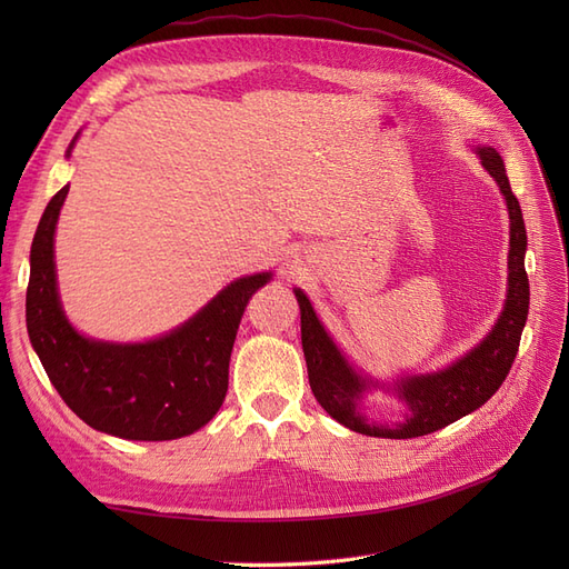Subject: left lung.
<instances>
[{
	"mask_svg": "<svg viewBox=\"0 0 569 569\" xmlns=\"http://www.w3.org/2000/svg\"><path fill=\"white\" fill-rule=\"evenodd\" d=\"M477 153L481 166L501 187L510 216L506 303L489 335L475 349L453 360L451 366L427 375H406L388 387L407 406V416L401 423L389 428L367 422L359 412V401L368 390L387 385L358 372L349 363L347 356L339 351L335 339L327 335L318 320L311 301L301 289H295L301 308V347L313 396L339 425L353 429L358 435L382 439H412L432 435L437 429L485 406L498 387L503 385L512 360L518 356L520 337L529 313V280L525 270L527 230L520 201L512 194L506 176L503 159L498 157L493 147H477Z\"/></svg>",
	"mask_w": 569,
	"mask_h": 569,
	"instance_id": "8db88e82",
	"label": "left lung"
}]
</instances>
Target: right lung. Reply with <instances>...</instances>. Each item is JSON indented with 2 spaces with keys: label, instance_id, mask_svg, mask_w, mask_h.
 Listing matches in <instances>:
<instances>
[{
  "label": "right lung",
  "instance_id": "obj_1",
  "mask_svg": "<svg viewBox=\"0 0 569 569\" xmlns=\"http://www.w3.org/2000/svg\"><path fill=\"white\" fill-rule=\"evenodd\" d=\"M76 140L78 134L66 157ZM66 194L68 184L47 203L30 249L26 322L47 377L97 432L132 441L197 432L226 401L239 320L272 272L230 282L197 316L157 339L118 343L84 337L68 322L57 287L54 232Z\"/></svg>",
  "mask_w": 569,
  "mask_h": 569
}]
</instances>
